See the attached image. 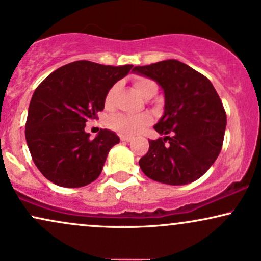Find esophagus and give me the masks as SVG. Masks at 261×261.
Masks as SVG:
<instances>
[{"instance_id": "esophagus-1", "label": "esophagus", "mask_w": 261, "mask_h": 261, "mask_svg": "<svg viewBox=\"0 0 261 261\" xmlns=\"http://www.w3.org/2000/svg\"><path fill=\"white\" fill-rule=\"evenodd\" d=\"M120 138H121L122 141H130L132 140L130 136H121Z\"/></svg>"}]
</instances>
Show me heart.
Returning <instances> with one entry per match:
<instances>
[{
	"label": "heart",
	"mask_w": 261,
	"mask_h": 261,
	"mask_svg": "<svg viewBox=\"0 0 261 261\" xmlns=\"http://www.w3.org/2000/svg\"><path fill=\"white\" fill-rule=\"evenodd\" d=\"M133 85L136 87L137 91L143 96H145V98H151V96L155 95L157 91H159L157 83L152 79H149V77H136L133 81ZM116 91H117V86L115 85L106 92L104 98V104L106 108H110L112 102H114ZM150 121L151 116L147 114H116L109 118L108 125L112 130L118 132L121 134H129L130 136V134L137 133L144 125L149 124Z\"/></svg>",
	"instance_id": "1"
}]
</instances>
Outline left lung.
Segmentation results:
<instances>
[{"mask_svg": "<svg viewBox=\"0 0 261 261\" xmlns=\"http://www.w3.org/2000/svg\"><path fill=\"white\" fill-rule=\"evenodd\" d=\"M133 71L159 82L166 98L165 115L153 127L166 137L149 141L139 161L144 174L168 185L201 178L219 156L226 128V112L212 82L175 59Z\"/></svg>", "mask_w": 261, "mask_h": 261, "instance_id": "obj_1", "label": "left lung"}]
</instances>
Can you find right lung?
<instances>
[{"instance_id": "right-lung-1", "label": "right lung", "mask_w": 261, "mask_h": 261, "mask_svg": "<svg viewBox=\"0 0 261 261\" xmlns=\"http://www.w3.org/2000/svg\"><path fill=\"white\" fill-rule=\"evenodd\" d=\"M132 67L79 60L57 69L38 85L29 105L25 138L44 178L64 188H81L100 175L120 138L100 129L91 139L86 122L104 110L106 92Z\"/></svg>"}]
</instances>
